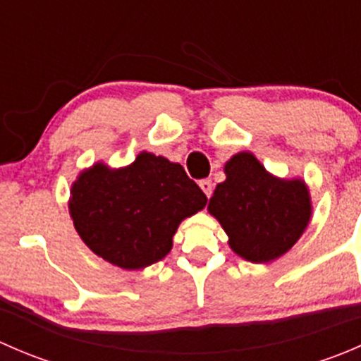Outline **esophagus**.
Returning a JSON list of instances; mask_svg holds the SVG:
<instances>
[{
  "instance_id": "34e87169",
  "label": "esophagus",
  "mask_w": 361,
  "mask_h": 361,
  "mask_svg": "<svg viewBox=\"0 0 361 361\" xmlns=\"http://www.w3.org/2000/svg\"><path fill=\"white\" fill-rule=\"evenodd\" d=\"M199 187L202 188V192L204 194L207 195V197H211V194H213V183H211V180H201L199 181Z\"/></svg>"
}]
</instances>
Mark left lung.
Segmentation results:
<instances>
[{
    "instance_id": "left-lung-1",
    "label": "left lung",
    "mask_w": 361,
    "mask_h": 361,
    "mask_svg": "<svg viewBox=\"0 0 361 361\" xmlns=\"http://www.w3.org/2000/svg\"><path fill=\"white\" fill-rule=\"evenodd\" d=\"M225 174L207 209L228 234L231 248L255 264L286 253L311 218L304 181L271 176L248 152L228 160Z\"/></svg>"
}]
</instances>
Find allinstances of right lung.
Returning a JSON list of instances; mask_svg holds the SVG:
<instances>
[{"label":"right lung","mask_w":361,"mask_h":361,"mask_svg":"<svg viewBox=\"0 0 361 361\" xmlns=\"http://www.w3.org/2000/svg\"><path fill=\"white\" fill-rule=\"evenodd\" d=\"M207 197L180 164L143 152L123 169L96 164L73 183L69 213L96 255L122 269L162 260L183 218Z\"/></svg>","instance_id":"1"}]
</instances>
